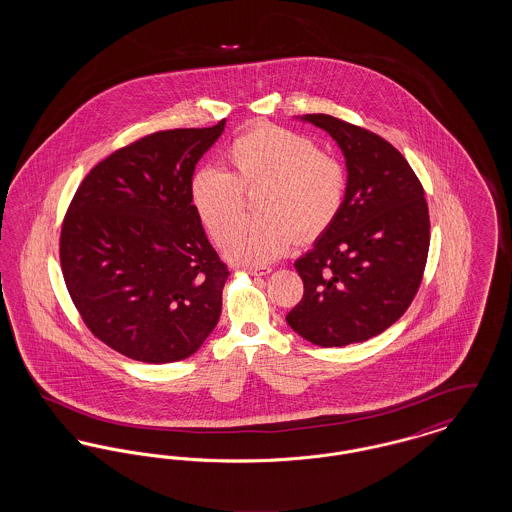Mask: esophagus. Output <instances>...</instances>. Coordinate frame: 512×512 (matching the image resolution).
<instances>
[{
  "instance_id": "obj_1",
  "label": "esophagus",
  "mask_w": 512,
  "mask_h": 512,
  "mask_svg": "<svg viewBox=\"0 0 512 512\" xmlns=\"http://www.w3.org/2000/svg\"><path fill=\"white\" fill-rule=\"evenodd\" d=\"M244 268L245 272H249L251 276H267L268 272L272 270L270 267H249V265Z\"/></svg>"
}]
</instances>
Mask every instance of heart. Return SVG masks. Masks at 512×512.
Here are the masks:
<instances>
[{"mask_svg": "<svg viewBox=\"0 0 512 512\" xmlns=\"http://www.w3.org/2000/svg\"><path fill=\"white\" fill-rule=\"evenodd\" d=\"M232 172L203 167L194 172L190 197L209 234L224 241L236 263L263 265L284 255L295 232L301 240L320 236L340 213L345 172L338 159L318 151L303 134L261 124L238 136L226 149ZM263 185L256 200L262 215L238 227L242 189Z\"/></svg>", "mask_w": 512, "mask_h": 512, "instance_id": "1", "label": "heart"}]
</instances>
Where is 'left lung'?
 <instances>
[{"instance_id":"1","label":"left lung","mask_w":512,"mask_h":512,"mask_svg":"<svg viewBox=\"0 0 512 512\" xmlns=\"http://www.w3.org/2000/svg\"><path fill=\"white\" fill-rule=\"evenodd\" d=\"M301 121L336 140L347 186L338 217L295 261L305 292L286 322L315 345L343 347L409 309L428 259V203L407 159L378 134L320 113Z\"/></svg>"}]
</instances>
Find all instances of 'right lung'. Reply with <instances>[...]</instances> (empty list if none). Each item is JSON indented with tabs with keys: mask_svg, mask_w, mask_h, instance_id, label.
I'll use <instances>...</instances> for the list:
<instances>
[{
	"mask_svg": "<svg viewBox=\"0 0 512 512\" xmlns=\"http://www.w3.org/2000/svg\"><path fill=\"white\" fill-rule=\"evenodd\" d=\"M211 128L144 136L98 163L61 226V270L90 332L124 357L182 361L215 330L228 268L190 197Z\"/></svg>",
	"mask_w": 512,
	"mask_h": 512,
	"instance_id": "1",
	"label": "right lung"
}]
</instances>
